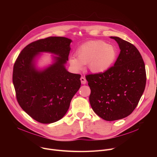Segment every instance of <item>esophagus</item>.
I'll return each instance as SVG.
<instances>
[{
	"label": "esophagus",
	"mask_w": 157,
	"mask_h": 157,
	"mask_svg": "<svg viewBox=\"0 0 157 157\" xmlns=\"http://www.w3.org/2000/svg\"><path fill=\"white\" fill-rule=\"evenodd\" d=\"M80 79H81V83L83 84V85H85L86 83V79L84 77L82 76L80 78Z\"/></svg>",
	"instance_id": "esophagus-1"
}]
</instances>
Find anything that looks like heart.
Listing matches in <instances>:
<instances>
[{
	"instance_id": "b5f03b06",
	"label": "heart",
	"mask_w": 157,
	"mask_h": 157,
	"mask_svg": "<svg viewBox=\"0 0 157 157\" xmlns=\"http://www.w3.org/2000/svg\"><path fill=\"white\" fill-rule=\"evenodd\" d=\"M117 54V49L113 45L101 40H90L78 47L76 52L77 59L71 56L69 63L76 72L82 71L84 65H88L92 72L102 74L111 67Z\"/></svg>"
}]
</instances>
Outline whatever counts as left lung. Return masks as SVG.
<instances>
[{
	"label": "left lung",
	"instance_id": "obj_1",
	"mask_svg": "<svg viewBox=\"0 0 157 157\" xmlns=\"http://www.w3.org/2000/svg\"><path fill=\"white\" fill-rule=\"evenodd\" d=\"M120 53L108 71L86 76L91 89L89 101L94 111L106 121L124 118L136 108L145 89V65L138 49L118 37Z\"/></svg>",
	"mask_w": 157,
	"mask_h": 157
}]
</instances>
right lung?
Masks as SVG:
<instances>
[{
  "label": "right lung",
  "mask_w": 157,
  "mask_h": 157,
  "mask_svg": "<svg viewBox=\"0 0 157 157\" xmlns=\"http://www.w3.org/2000/svg\"><path fill=\"white\" fill-rule=\"evenodd\" d=\"M72 40L49 37L25 47L16 59L13 82L16 98L22 109L42 123L62 119L81 86V76L65 68ZM42 52L52 53L53 62L38 68L36 62Z\"/></svg>",
  "instance_id": "obj_1"
}]
</instances>
